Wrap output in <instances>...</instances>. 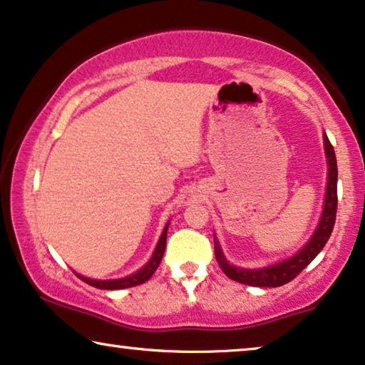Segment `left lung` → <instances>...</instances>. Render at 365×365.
<instances>
[{
	"label": "left lung",
	"instance_id": "left-lung-1",
	"mask_svg": "<svg viewBox=\"0 0 365 365\" xmlns=\"http://www.w3.org/2000/svg\"><path fill=\"white\" fill-rule=\"evenodd\" d=\"M324 150L327 157V188H326V198H324V210H322L319 225H317L314 235L311 236V240L302 246V250L297 251L294 256L287 258L281 263H276L268 268H259V269H245V268H236V266L230 264L227 258H225L220 243L215 238V256L220 268L223 269V273L228 276L230 279L238 281L241 284L248 286H258V287H278L286 283H289L311 263L312 259L319 255V251L324 248V245L329 240L336 223V212H337V162H336V153L334 147L331 145L329 138L324 133Z\"/></svg>",
	"mask_w": 365,
	"mask_h": 365
}]
</instances>
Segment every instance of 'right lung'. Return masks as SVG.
Here are the masks:
<instances>
[{
    "label": "right lung",
    "instance_id": "obj_1",
    "mask_svg": "<svg viewBox=\"0 0 365 365\" xmlns=\"http://www.w3.org/2000/svg\"><path fill=\"white\" fill-rule=\"evenodd\" d=\"M167 230H168V223L165 225V228H163V233L160 236V240H158L157 248H155V251H153L150 261H148V263L143 266L142 269H138L137 273L127 276V278L106 279V281L84 278V276H81V274H78V276H79L82 281H84V283L94 286V287H97V289H124V287H132V286H137V284H143V283H145V281H148V279L152 278V274L155 273L157 268H158V264H160V261L163 258V251H165V245H167Z\"/></svg>",
    "mask_w": 365,
    "mask_h": 365
}]
</instances>
